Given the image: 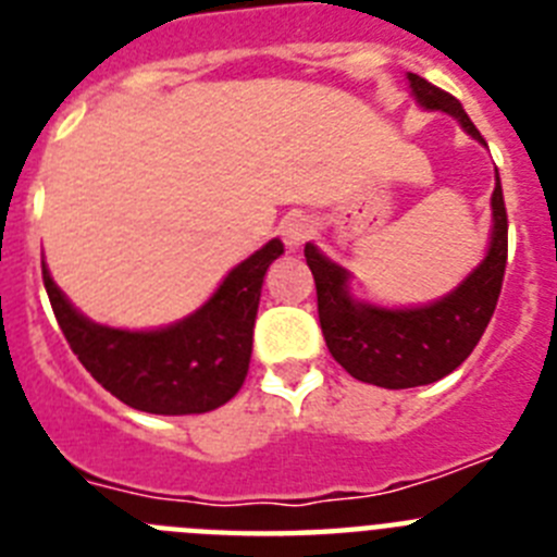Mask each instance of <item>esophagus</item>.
<instances>
[{
	"label": "esophagus",
	"mask_w": 557,
	"mask_h": 557,
	"mask_svg": "<svg viewBox=\"0 0 557 557\" xmlns=\"http://www.w3.org/2000/svg\"><path fill=\"white\" fill-rule=\"evenodd\" d=\"M282 236H284V245L289 250H298L307 239L314 236V223L309 218H289L287 223L282 225Z\"/></svg>",
	"instance_id": "esophagus-1"
}]
</instances>
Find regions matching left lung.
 <instances>
[{"instance_id":"left-lung-1","label":"left lung","mask_w":557,"mask_h":557,"mask_svg":"<svg viewBox=\"0 0 557 557\" xmlns=\"http://www.w3.org/2000/svg\"><path fill=\"white\" fill-rule=\"evenodd\" d=\"M407 83L418 106L449 113L471 139L485 145L455 97L412 72L407 75ZM304 256L318 287V318L323 337L339 366L359 382L387 391L432 385L466 362L499 301L508 264V211L502 198L499 172L491 195L488 250L455 289L435 301L418 307H382L359 301L351 293L354 275L343 264L332 262L314 243H307Z\"/></svg>"}]
</instances>
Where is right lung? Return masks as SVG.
Masks as SVG:
<instances>
[{
	"mask_svg": "<svg viewBox=\"0 0 557 557\" xmlns=\"http://www.w3.org/2000/svg\"><path fill=\"white\" fill-rule=\"evenodd\" d=\"M282 253V239L264 243L228 270L203 307L159 329L95 323L61 293L47 262L41 270L63 337L111 396L152 416H198L243 387L264 273Z\"/></svg>",
	"mask_w": 557,
	"mask_h": 557,
	"instance_id": "right-lung-1",
	"label": "right lung"
}]
</instances>
